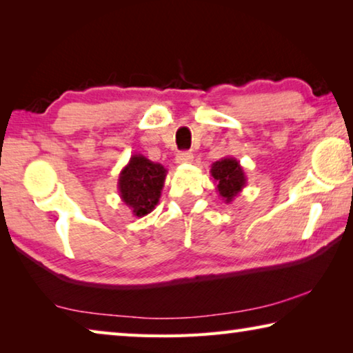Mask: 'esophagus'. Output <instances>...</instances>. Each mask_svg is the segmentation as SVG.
I'll return each instance as SVG.
<instances>
[{
    "label": "esophagus",
    "mask_w": 353,
    "mask_h": 353,
    "mask_svg": "<svg viewBox=\"0 0 353 353\" xmlns=\"http://www.w3.org/2000/svg\"><path fill=\"white\" fill-rule=\"evenodd\" d=\"M191 162H193V154L190 151H182L177 154L176 163H191Z\"/></svg>",
    "instance_id": "obj_1"
}]
</instances>
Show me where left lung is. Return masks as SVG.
<instances>
[{
  "label": "left lung",
  "instance_id": "obj_1",
  "mask_svg": "<svg viewBox=\"0 0 353 353\" xmlns=\"http://www.w3.org/2000/svg\"><path fill=\"white\" fill-rule=\"evenodd\" d=\"M210 174L216 185V191L225 204H230L246 187V174L243 166L234 157H223L212 165Z\"/></svg>",
  "mask_w": 353,
  "mask_h": 353
}]
</instances>
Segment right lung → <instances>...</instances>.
<instances>
[{"instance_id": "right-lung-1", "label": "right lung", "mask_w": 353, "mask_h": 353, "mask_svg": "<svg viewBox=\"0 0 353 353\" xmlns=\"http://www.w3.org/2000/svg\"><path fill=\"white\" fill-rule=\"evenodd\" d=\"M166 168L154 163L141 154H134L128 165L119 172V198L126 204L134 216L143 218L159 204L162 194Z\"/></svg>"}]
</instances>
